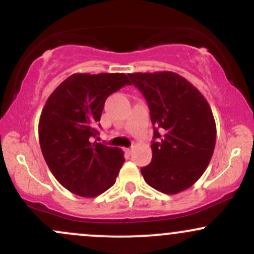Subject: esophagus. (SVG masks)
Wrapping results in <instances>:
<instances>
[{
  "instance_id": "esophagus-1",
  "label": "esophagus",
  "mask_w": 254,
  "mask_h": 254,
  "mask_svg": "<svg viewBox=\"0 0 254 254\" xmlns=\"http://www.w3.org/2000/svg\"><path fill=\"white\" fill-rule=\"evenodd\" d=\"M125 151H127V154H131L133 151V148H127V149H125Z\"/></svg>"
}]
</instances>
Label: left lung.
I'll list each match as a JSON object with an SVG mask.
<instances>
[{"label":"left lung","mask_w":254,"mask_h":254,"mask_svg":"<svg viewBox=\"0 0 254 254\" xmlns=\"http://www.w3.org/2000/svg\"><path fill=\"white\" fill-rule=\"evenodd\" d=\"M132 83L143 93L154 127L153 159L141 168L145 183L166 194L191 188L210 162L216 123L206 99L173 71L133 72Z\"/></svg>","instance_id":"8db88e82"}]
</instances>
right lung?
<instances>
[{"label":"right lung","mask_w":254,"mask_h":254,"mask_svg":"<svg viewBox=\"0 0 254 254\" xmlns=\"http://www.w3.org/2000/svg\"><path fill=\"white\" fill-rule=\"evenodd\" d=\"M125 84L123 72L72 74L46 100L38 132L43 156L57 182L77 196L93 198L116 183L123 150L92 142L107 97Z\"/></svg>","instance_id":"obj_1"}]
</instances>
